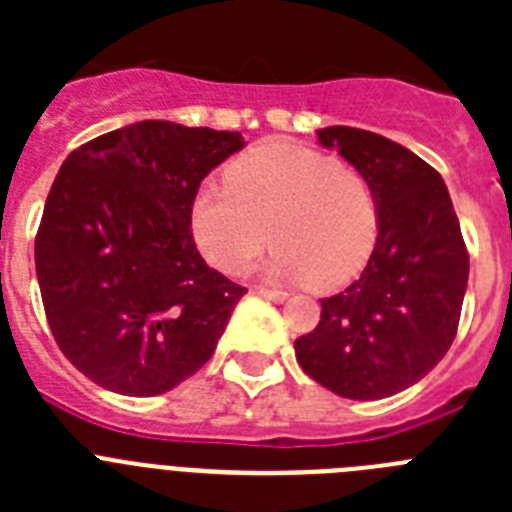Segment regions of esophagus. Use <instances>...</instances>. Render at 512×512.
<instances>
[{
	"instance_id": "1",
	"label": "esophagus",
	"mask_w": 512,
	"mask_h": 512,
	"mask_svg": "<svg viewBox=\"0 0 512 512\" xmlns=\"http://www.w3.org/2000/svg\"><path fill=\"white\" fill-rule=\"evenodd\" d=\"M253 295H259V297H266V300H271V302H284L287 300V292H284V289H266V287H253L251 289Z\"/></svg>"
}]
</instances>
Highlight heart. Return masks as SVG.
<instances>
[{
	"label": "heart",
	"instance_id": "heart-1",
	"mask_svg": "<svg viewBox=\"0 0 512 512\" xmlns=\"http://www.w3.org/2000/svg\"><path fill=\"white\" fill-rule=\"evenodd\" d=\"M225 182L202 184L189 207L194 241L217 269L238 274L271 238L269 277L336 287L372 256L377 194L328 153L274 140L233 161Z\"/></svg>",
	"mask_w": 512,
	"mask_h": 512
}]
</instances>
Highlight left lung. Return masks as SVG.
I'll list each match as a JSON object with an SVG mask.
<instances>
[{
    "label": "left lung",
    "mask_w": 512,
    "mask_h": 512,
    "mask_svg": "<svg viewBox=\"0 0 512 512\" xmlns=\"http://www.w3.org/2000/svg\"><path fill=\"white\" fill-rule=\"evenodd\" d=\"M318 143L369 179L379 205L369 264L320 300L312 333L295 341L307 377L348 400H382L431 372L454 343L469 253L441 174L369 130H318Z\"/></svg>",
    "instance_id": "1"
}]
</instances>
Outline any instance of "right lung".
I'll use <instances>...</instances> for the list:
<instances>
[{"label": "right lung", "mask_w": 512, "mask_h": 512, "mask_svg": "<svg viewBox=\"0 0 512 512\" xmlns=\"http://www.w3.org/2000/svg\"><path fill=\"white\" fill-rule=\"evenodd\" d=\"M241 133L143 120L69 153L45 200L35 274L63 356L104 390L153 397L200 372L246 289L194 246L202 179Z\"/></svg>", "instance_id": "1"}]
</instances>
